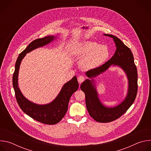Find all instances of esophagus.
I'll list each match as a JSON object with an SVG mask.
<instances>
[{
    "label": "esophagus",
    "instance_id": "obj_1",
    "mask_svg": "<svg viewBox=\"0 0 151 151\" xmlns=\"http://www.w3.org/2000/svg\"><path fill=\"white\" fill-rule=\"evenodd\" d=\"M85 80V78L83 76H79L78 77V81L79 83H81Z\"/></svg>",
    "mask_w": 151,
    "mask_h": 151
}]
</instances>
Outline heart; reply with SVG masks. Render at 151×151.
<instances>
[{"mask_svg": "<svg viewBox=\"0 0 151 151\" xmlns=\"http://www.w3.org/2000/svg\"><path fill=\"white\" fill-rule=\"evenodd\" d=\"M73 55L82 57L81 66L85 70L97 68L109 57V50L106 45L95 42L85 41L75 45L72 50Z\"/></svg>", "mask_w": 151, "mask_h": 151, "instance_id": "b5f03b06", "label": "heart"}]
</instances>
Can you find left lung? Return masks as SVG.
Instances as JSON below:
<instances>
[{"label": "left lung", "mask_w": 151, "mask_h": 151, "mask_svg": "<svg viewBox=\"0 0 151 151\" xmlns=\"http://www.w3.org/2000/svg\"><path fill=\"white\" fill-rule=\"evenodd\" d=\"M113 39L116 50L113 57L102 66L85 73L87 79L81 85V89L85 94V103L90 115L99 122H109L122 116L134 103L137 93V72L134 62L133 55L118 37L112 35L103 34ZM112 65L119 67L126 74L128 79V90L126 98L119 105L107 107L98 97L93 79Z\"/></svg>", "instance_id": "left-lung-1"}]
</instances>
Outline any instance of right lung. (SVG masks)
<instances>
[{
  "label": "right lung",
  "instance_id": "add662e5",
  "mask_svg": "<svg viewBox=\"0 0 151 151\" xmlns=\"http://www.w3.org/2000/svg\"><path fill=\"white\" fill-rule=\"evenodd\" d=\"M57 37L55 36H48L32 41L19 54L15 63V71L12 77V84L16 99L21 110L36 121L48 125L58 123L66 114L70 97L79 88L76 76H73L72 79L64 83L53 101L45 104H38L29 100L21 92L18 87V73L21 61L26 54L50 44Z\"/></svg>",
  "mask_w": 151,
  "mask_h": 151
}]
</instances>
